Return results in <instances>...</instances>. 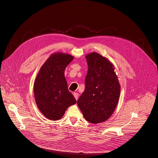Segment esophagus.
Wrapping results in <instances>:
<instances>
[{"label":"esophagus","instance_id":"34e87169","mask_svg":"<svg viewBox=\"0 0 158 158\" xmlns=\"http://www.w3.org/2000/svg\"><path fill=\"white\" fill-rule=\"evenodd\" d=\"M73 96H74V97H75V98H76V100L78 99V96H79L78 93H73Z\"/></svg>","mask_w":158,"mask_h":158}]
</instances>
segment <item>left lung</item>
<instances>
[{
	"instance_id": "obj_1",
	"label": "left lung",
	"mask_w": 158,
	"mask_h": 158,
	"mask_svg": "<svg viewBox=\"0 0 158 158\" xmlns=\"http://www.w3.org/2000/svg\"><path fill=\"white\" fill-rule=\"evenodd\" d=\"M88 69L85 90L77 103L88 122L97 124L107 120L115 109L120 85L110 61L97 52L85 56Z\"/></svg>"
}]
</instances>
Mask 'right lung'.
<instances>
[{"label":"right lung","instance_id":"right-lung-1","mask_svg":"<svg viewBox=\"0 0 158 158\" xmlns=\"http://www.w3.org/2000/svg\"><path fill=\"white\" fill-rule=\"evenodd\" d=\"M73 56L58 52L52 54L41 67L34 85L36 105L40 112L50 120H58L66 109L76 103L69 92L64 76L66 67Z\"/></svg>","mask_w":158,"mask_h":158}]
</instances>
